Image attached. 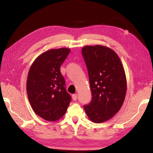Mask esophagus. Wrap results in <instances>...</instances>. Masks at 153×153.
<instances>
[{
  "label": "esophagus",
  "mask_w": 153,
  "mask_h": 153,
  "mask_svg": "<svg viewBox=\"0 0 153 153\" xmlns=\"http://www.w3.org/2000/svg\"><path fill=\"white\" fill-rule=\"evenodd\" d=\"M77 98V94H74L72 95V99H73L74 100H76Z\"/></svg>",
  "instance_id": "obj_1"
}]
</instances>
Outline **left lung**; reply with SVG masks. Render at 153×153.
I'll return each mask as SVG.
<instances>
[{
	"instance_id": "1",
	"label": "left lung",
	"mask_w": 153,
	"mask_h": 153,
	"mask_svg": "<svg viewBox=\"0 0 153 153\" xmlns=\"http://www.w3.org/2000/svg\"><path fill=\"white\" fill-rule=\"evenodd\" d=\"M82 53L92 95L90 104L84 105V110L92 122H105L117 113L125 100V71L117 53L107 46H86Z\"/></svg>"
}]
</instances>
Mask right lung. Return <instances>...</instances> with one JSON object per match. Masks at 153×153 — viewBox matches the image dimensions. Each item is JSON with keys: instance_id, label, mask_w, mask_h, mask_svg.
Returning <instances> with one entry per match:
<instances>
[{"instance_id": "obj_1", "label": "right lung", "mask_w": 153, "mask_h": 153, "mask_svg": "<svg viewBox=\"0 0 153 153\" xmlns=\"http://www.w3.org/2000/svg\"><path fill=\"white\" fill-rule=\"evenodd\" d=\"M70 49H51L33 61L28 72L26 90L31 107L36 114L55 121L66 113L71 98L66 91L65 81L60 71Z\"/></svg>"}]
</instances>
